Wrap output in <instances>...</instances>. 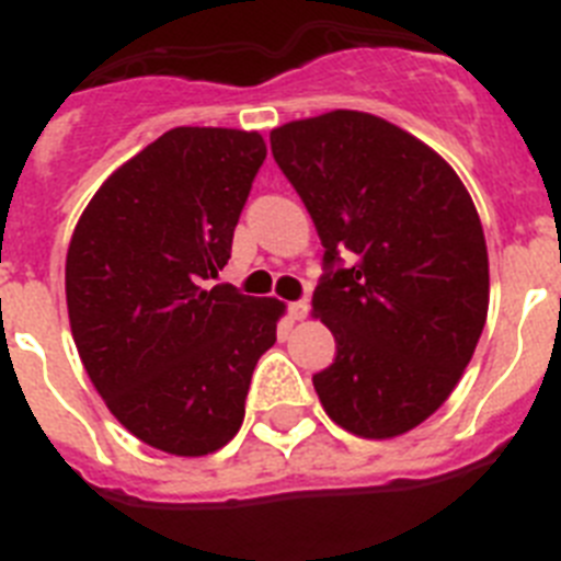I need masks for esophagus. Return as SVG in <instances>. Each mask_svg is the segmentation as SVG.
<instances>
[{
  "label": "esophagus",
  "mask_w": 561,
  "mask_h": 561,
  "mask_svg": "<svg viewBox=\"0 0 561 561\" xmlns=\"http://www.w3.org/2000/svg\"><path fill=\"white\" fill-rule=\"evenodd\" d=\"M289 317L295 323L306 320L309 317V300H297V304H289Z\"/></svg>",
  "instance_id": "1"
}]
</instances>
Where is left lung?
I'll use <instances>...</instances> for the list:
<instances>
[{"label":"left lung","mask_w":561,"mask_h":561,"mask_svg":"<svg viewBox=\"0 0 561 561\" xmlns=\"http://www.w3.org/2000/svg\"><path fill=\"white\" fill-rule=\"evenodd\" d=\"M323 241L311 306L336 340L314 374L325 413L359 438H396L449 399L489 311L474 202L444 157L376 114L336 112L270 134Z\"/></svg>","instance_id":"1"}]
</instances>
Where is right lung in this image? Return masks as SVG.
I'll list each match as a JSON object with an SVG mask.
<instances>
[{
	"mask_svg": "<svg viewBox=\"0 0 561 561\" xmlns=\"http://www.w3.org/2000/svg\"><path fill=\"white\" fill-rule=\"evenodd\" d=\"M257 131L171 128L98 187L67 250V309L106 408L153 449L199 458L244 421L284 304L216 284L252 180Z\"/></svg>",
	"mask_w": 561,
	"mask_h": 561,
	"instance_id": "obj_1",
	"label": "right lung"
}]
</instances>
